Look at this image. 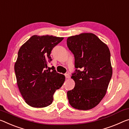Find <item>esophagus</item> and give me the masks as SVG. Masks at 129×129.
I'll use <instances>...</instances> for the list:
<instances>
[{"label": "esophagus", "instance_id": "obj_1", "mask_svg": "<svg viewBox=\"0 0 129 129\" xmlns=\"http://www.w3.org/2000/svg\"><path fill=\"white\" fill-rule=\"evenodd\" d=\"M65 76L67 79H69L70 78V75H69V73H65Z\"/></svg>", "mask_w": 129, "mask_h": 129}]
</instances>
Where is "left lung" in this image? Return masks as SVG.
<instances>
[{
    "mask_svg": "<svg viewBox=\"0 0 129 129\" xmlns=\"http://www.w3.org/2000/svg\"><path fill=\"white\" fill-rule=\"evenodd\" d=\"M67 42L76 68L71 77L75 86L67 92L69 103L76 109L90 110L105 96L111 79L110 50L92 33L69 37Z\"/></svg>",
    "mask_w": 129,
    "mask_h": 129,
    "instance_id": "left-lung-1",
    "label": "left lung"
}]
</instances>
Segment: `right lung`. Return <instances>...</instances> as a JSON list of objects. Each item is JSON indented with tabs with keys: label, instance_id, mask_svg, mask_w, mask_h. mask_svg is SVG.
<instances>
[{
	"label": "right lung",
	"instance_id": "obj_1",
	"mask_svg": "<svg viewBox=\"0 0 129 129\" xmlns=\"http://www.w3.org/2000/svg\"><path fill=\"white\" fill-rule=\"evenodd\" d=\"M64 38L33 36L18 51L14 70L19 91L26 103L36 108L51 105L53 95L65 81L64 75L48 65L51 52Z\"/></svg>",
	"mask_w": 129,
	"mask_h": 129
}]
</instances>
